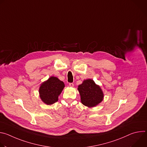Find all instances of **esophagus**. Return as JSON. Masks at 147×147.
I'll return each instance as SVG.
<instances>
[{
	"mask_svg": "<svg viewBox=\"0 0 147 147\" xmlns=\"http://www.w3.org/2000/svg\"><path fill=\"white\" fill-rule=\"evenodd\" d=\"M69 86H70V87H74L73 83H69Z\"/></svg>",
	"mask_w": 147,
	"mask_h": 147,
	"instance_id": "34e87169",
	"label": "esophagus"
}]
</instances>
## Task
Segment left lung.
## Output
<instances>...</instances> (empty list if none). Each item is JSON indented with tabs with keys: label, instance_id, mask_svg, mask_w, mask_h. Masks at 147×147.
<instances>
[{
	"label": "left lung",
	"instance_id": "1",
	"mask_svg": "<svg viewBox=\"0 0 147 147\" xmlns=\"http://www.w3.org/2000/svg\"><path fill=\"white\" fill-rule=\"evenodd\" d=\"M77 89L81 103L88 108L97 106L103 99L104 94L101 88L92 79L84 80Z\"/></svg>",
	"mask_w": 147,
	"mask_h": 147
}]
</instances>
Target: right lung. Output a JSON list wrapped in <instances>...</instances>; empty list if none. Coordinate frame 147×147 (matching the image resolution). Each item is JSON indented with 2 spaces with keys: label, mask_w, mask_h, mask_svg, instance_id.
Instances as JSON below:
<instances>
[{
  "label": "right lung",
  "mask_w": 147,
  "mask_h": 147,
  "mask_svg": "<svg viewBox=\"0 0 147 147\" xmlns=\"http://www.w3.org/2000/svg\"><path fill=\"white\" fill-rule=\"evenodd\" d=\"M65 86L58 78L51 76L41 84L39 88L40 99L44 103L50 105L57 102L59 95Z\"/></svg>",
  "instance_id": "add662e5"
}]
</instances>
